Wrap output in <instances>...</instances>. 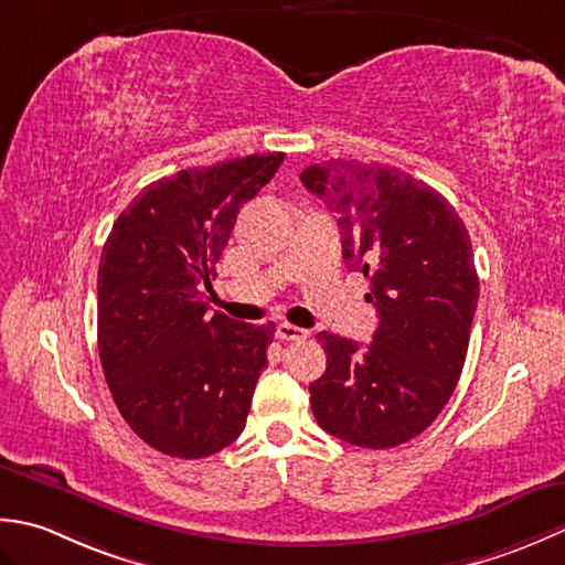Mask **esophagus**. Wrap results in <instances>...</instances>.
<instances>
[{"instance_id": "1", "label": "esophagus", "mask_w": 565, "mask_h": 565, "mask_svg": "<svg viewBox=\"0 0 565 565\" xmlns=\"http://www.w3.org/2000/svg\"><path fill=\"white\" fill-rule=\"evenodd\" d=\"M278 339L280 341H305L309 337V331L302 327H295V324H278Z\"/></svg>"}]
</instances>
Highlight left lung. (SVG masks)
Returning <instances> with one entry per match:
<instances>
[{"mask_svg": "<svg viewBox=\"0 0 565 565\" xmlns=\"http://www.w3.org/2000/svg\"><path fill=\"white\" fill-rule=\"evenodd\" d=\"M341 228L343 263L371 282L373 341L319 331L327 371L309 385L327 434L363 448L419 436L451 399L478 305L463 218L427 182L383 163L329 160L302 170Z\"/></svg>", "mask_w": 565, "mask_h": 565, "instance_id": "8db88e82", "label": "left lung"}]
</instances>
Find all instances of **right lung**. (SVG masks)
<instances>
[{
	"label": "right lung",
	"mask_w": 565,
	"mask_h": 565,
	"mask_svg": "<svg viewBox=\"0 0 565 565\" xmlns=\"http://www.w3.org/2000/svg\"><path fill=\"white\" fill-rule=\"evenodd\" d=\"M285 153L180 170L119 214L97 273V343L126 424L172 458H206L246 427L275 324L210 317L202 290L238 210Z\"/></svg>",
	"instance_id": "obj_1"
}]
</instances>
